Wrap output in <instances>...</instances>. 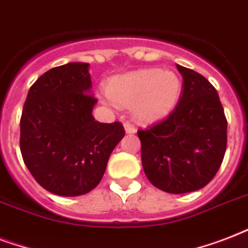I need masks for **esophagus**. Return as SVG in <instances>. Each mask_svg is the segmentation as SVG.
<instances>
[{"mask_svg":"<svg viewBox=\"0 0 248 248\" xmlns=\"http://www.w3.org/2000/svg\"><path fill=\"white\" fill-rule=\"evenodd\" d=\"M124 131H126V134H130V135H131V134H135L136 132L135 127H134L132 124H128V122H124Z\"/></svg>","mask_w":248,"mask_h":248,"instance_id":"obj_1","label":"esophagus"}]
</instances>
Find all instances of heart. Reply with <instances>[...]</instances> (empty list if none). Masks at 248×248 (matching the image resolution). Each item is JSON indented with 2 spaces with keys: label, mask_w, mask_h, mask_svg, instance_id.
I'll return each mask as SVG.
<instances>
[{
  "label": "heart",
  "mask_w": 248,
  "mask_h": 248,
  "mask_svg": "<svg viewBox=\"0 0 248 248\" xmlns=\"http://www.w3.org/2000/svg\"><path fill=\"white\" fill-rule=\"evenodd\" d=\"M183 83L172 71L157 68L116 76L109 81L107 93L121 107H131L140 122H153L172 112L180 99Z\"/></svg>",
  "instance_id": "heart-1"
}]
</instances>
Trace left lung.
Listing matches in <instances>:
<instances>
[{"label":"left lung","mask_w":248,"mask_h":248,"mask_svg":"<svg viewBox=\"0 0 248 248\" xmlns=\"http://www.w3.org/2000/svg\"><path fill=\"white\" fill-rule=\"evenodd\" d=\"M183 76L179 104L166 120L139 130L144 172L155 188L183 194L214 179L227 149V118L215 87L176 64Z\"/></svg>","instance_id":"obj_1"}]
</instances>
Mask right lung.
Instances as JSON below:
<instances>
[{"mask_svg":"<svg viewBox=\"0 0 248 248\" xmlns=\"http://www.w3.org/2000/svg\"><path fill=\"white\" fill-rule=\"evenodd\" d=\"M89 63L52 68L33 83L20 118V151L38 184L63 197L91 192L124 136L120 122L95 121Z\"/></svg>","mask_w":248,"mask_h":248,"instance_id":"add662e5","label":"right lung"}]
</instances>
